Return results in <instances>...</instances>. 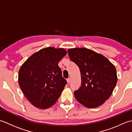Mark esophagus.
<instances>
[{
	"mask_svg": "<svg viewBox=\"0 0 132 132\" xmlns=\"http://www.w3.org/2000/svg\"><path fill=\"white\" fill-rule=\"evenodd\" d=\"M71 82V78H69L68 79H67V82H68V83H70Z\"/></svg>",
	"mask_w": 132,
	"mask_h": 132,
	"instance_id": "34e87169",
	"label": "esophagus"
}]
</instances>
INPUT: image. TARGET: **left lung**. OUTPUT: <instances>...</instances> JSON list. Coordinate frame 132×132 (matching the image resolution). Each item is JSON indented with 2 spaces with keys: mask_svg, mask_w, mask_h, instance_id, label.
<instances>
[{
  "mask_svg": "<svg viewBox=\"0 0 132 132\" xmlns=\"http://www.w3.org/2000/svg\"><path fill=\"white\" fill-rule=\"evenodd\" d=\"M69 58L79 67L80 87L74 92L78 102L86 107H97L109 99L117 81L115 67L104 56L87 48L68 50Z\"/></svg>",
  "mask_w": 132,
  "mask_h": 132,
  "instance_id": "left-lung-1",
  "label": "left lung"
}]
</instances>
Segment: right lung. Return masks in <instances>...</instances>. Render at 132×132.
Listing matches in <instances>:
<instances>
[{
    "instance_id": "1",
    "label": "right lung",
    "mask_w": 132,
    "mask_h": 132,
    "mask_svg": "<svg viewBox=\"0 0 132 132\" xmlns=\"http://www.w3.org/2000/svg\"><path fill=\"white\" fill-rule=\"evenodd\" d=\"M65 49L48 47L34 53L22 64L19 84L27 99L36 107L47 109L57 102L67 82L58 64Z\"/></svg>"
}]
</instances>
